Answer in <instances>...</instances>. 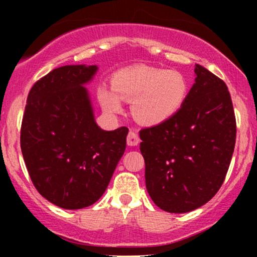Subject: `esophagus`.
<instances>
[{
  "label": "esophagus",
  "instance_id": "1",
  "mask_svg": "<svg viewBox=\"0 0 257 257\" xmlns=\"http://www.w3.org/2000/svg\"><path fill=\"white\" fill-rule=\"evenodd\" d=\"M126 144L129 146H137L139 144V137L134 132H129L126 135Z\"/></svg>",
  "mask_w": 257,
  "mask_h": 257
}]
</instances>
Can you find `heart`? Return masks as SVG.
<instances>
[{
  "label": "heart",
  "instance_id": "1",
  "mask_svg": "<svg viewBox=\"0 0 257 257\" xmlns=\"http://www.w3.org/2000/svg\"><path fill=\"white\" fill-rule=\"evenodd\" d=\"M111 90L101 88L99 100L108 113L122 111L121 100L133 101V116L146 125H158L173 118L184 105L187 78L178 70L138 66L119 70L112 77Z\"/></svg>",
  "mask_w": 257,
  "mask_h": 257
}]
</instances>
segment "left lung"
<instances>
[{"instance_id": "obj_1", "label": "left lung", "mask_w": 257, "mask_h": 257, "mask_svg": "<svg viewBox=\"0 0 257 257\" xmlns=\"http://www.w3.org/2000/svg\"><path fill=\"white\" fill-rule=\"evenodd\" d=\"M196 82L173 118L140 132L146 188L168 213H188L223 184L235 145V116L222 79L197 64Z\"/></svg>"}]
</instances>
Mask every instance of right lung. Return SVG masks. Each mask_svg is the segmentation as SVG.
<instances>
[{
  "label": "right lung",
  "instance_id": "obj_1",
  "mask_svg": "<svg viewBox=\"0 0 257 257\" xmlns=\"http://www.w3.org/2000/svg\"><path fill=\"white\" fill-rule=\"evenodd\" d=\"M95 65H66L43 76L29 91L20 147L32 184L64 209H82L107 188L126 145L128 128L102 131L83 84Z\"/></svg>",
  "mask_w": 257,
  "mask_h": 257
}]
</instances>
